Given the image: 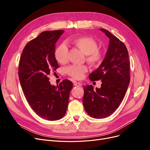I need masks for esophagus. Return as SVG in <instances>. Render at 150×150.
I'll use <instances>...</instances> for the list:
<instances>
[{
	"instance_id": "esophagus-1",
	"label": "esophagus",
	"mask_w": 150,
	"mask_h": 150,
	"mask_svg": "<svg viewBox=\"0 0 150 150\" xmlns=\"http://www.w3.org/2000/svg\"><path fill=\"white\" fill-rule=\"evenodd\" d=\"M74 85L75 86H77V87H80V86H81L82 84H81L80 83H77V82L75 81V82L74 83Z\"/></svg>"
}]
</instances>
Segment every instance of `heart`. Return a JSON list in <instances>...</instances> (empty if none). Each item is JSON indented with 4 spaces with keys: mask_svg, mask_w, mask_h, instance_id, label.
Masks as SVG:
<instances>
[{
    "mask_svg": "<svg viewBox=\"0 0 150 150\" xmlns=\"http://www.w3.org/2000/svg\"><path fill=\"white\" fill-rule=\"evenodd\" d=\"M71 42L86 55V61L91 65H96L100 61L101 55L98 50V45L95 40L88 37H78L72 39ZM68 49L64 44L58 45L54 50V57L60 64H65L68 61ZM86 66L72 65L66 69L67 74L75 79H81L87 72Z\"/></svg>",
    "mask_w": 150,
    "mask_h": 150,
    "instance_id": "b5f03b06",
    "label": "heart"
}]
</instances>
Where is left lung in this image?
<instances>
[{
    "mask_svg": "<svg viewBox=\"0 0 150 150\" xmlns=\"http://www.w3.org/2000/svg\"><path fill=\"white\" fill-rule=\"evenodd\" d=\"M109 39L108 49L100 66L89 75L91 81L101 80L100 88L83 86V103L86 112L94 119L113 114L122 102L130 81L128 50L120 39L107 30L100 28Z\"/></svg>",
    "mask_w": 150,
    "mask_h": 150,
    "instance_id": "1",
    "label": "left lung"
}]
</instances>
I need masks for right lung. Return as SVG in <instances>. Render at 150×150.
<instances>
[{
	"label": "right lung",
	"mask_w": 150,
	"mask_h": 150,
	"mask_svg": "<svg viewBox=\"0 0 150 150\" xmlns=\"http://www.w3.org/2000/svg\"><path fill=\"white\" fill-rule=\"evenodd\" d=\"M64 30L45 31L28 42L19 64V78L24 96L34 112L44 119L58 120L64 116L73 83L64 80L52 85L49 75L59 67L54 57L56 43Z\"/></svg>",
	"instance_id": "obj_1"
}]
</instances>
